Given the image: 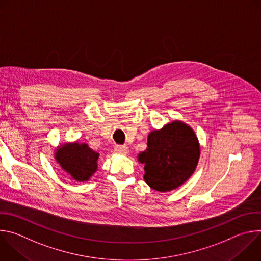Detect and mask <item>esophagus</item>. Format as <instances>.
I'll use <instances>...</instances> for the list:
<instances>
[{"instance_id": "34e87169", "label": "esophagus", "mask_w": 261, "mask_h": 261, "mask_svg": "<svg viewBox=\"0 0 261 261\" xmlns=\"http://www.w3.org/2000/svg\"><path fill=\"white\" fill-rule=\"evenodd\" d=\"M115 152L120 155H127L129 153V148L125 145H116L115 146Z\"/></svg>"}]
</instances>
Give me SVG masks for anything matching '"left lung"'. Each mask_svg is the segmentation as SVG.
<instances>
[{
	"instance_id": "1",
	"label": "left lung",
	"mask_w": 261,
	"mask_h": 261,
	"mask_svg": "<svg viewBox=\"0 0 261 261\" xmlns=\"http://www.w3.org/2000/svg\"><path fill=\"white\" fill-rule=\"evenodd\" d=\"M200 145L193 129L181 121H173L147 136L146 150L138 154L144 164L143 178L159 192L171 191L195 171Z\"/></svg>"
}]
</instances>
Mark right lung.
I'll list each match as a JSON object with an SVG mask.
<instances>
[{
  "label": "right lung",
  "mask_w": 261,
  "mask_h": 261,
  "mask_svg": "<svg viewBox=\"0 0 261 261\" xmlns=\"http://www.w3.org/2000/svg\"><path fill=\"white\" fill-rule=\"evenodd\" d=\"M99 153L87 143L67 142L57 147L55 159L71 177L76 181H87L98 169Z\"/></svg>",
  "instance_id": "obj_1"
}]
</instances>
